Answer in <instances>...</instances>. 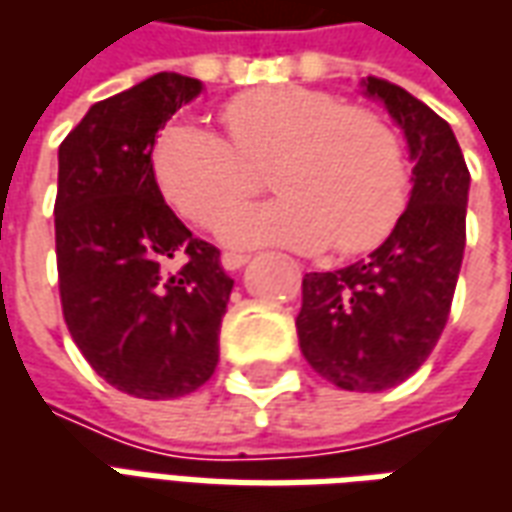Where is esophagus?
Returning a JSON list of instances; mask_svg holds the SVG:
<instances>
[{
    "label": "esophagus",
    "instance_id": "obj_1",
    "mask_svg": "<svg viewBox=\"0 0 512 512\" xmlns=\"http://www.w3.org/2000/svg\"><path fill=\"white\" fill-rule=\"evenodd\" d=\"M249 255H241V252H224L222 255V268L224 271H238L241 266H246Z\"/></svg>",
    "mask_w": 512,
    "mask_h": 512
}]
</instances>
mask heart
Segmentation results:
<instances>
[{
	"label": "heart",
	"instance_id": "heart-1",
	"mask_svg": "<svg viewBox=\"0 0 512 512\" xmlns=\"http://www.w3.org/2000/svg\"><path fill=\"white\" fill-rule=\"evenodd\" d=\"M227 139L197 123L158 136L153 172L164 200L189 222L211 227L256 185L255 168L275 164L280 197L222 217L227 246H285L359 255L395 230L408 200L400 136L367 109L304 87L274 84L222 106Z\"/></svg>",
	"mask_w": 512,
	"mask_h": 512
}]
</instances>
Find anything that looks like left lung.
Instances as JSON below:
<instances>
[{"label":"left lung","mask_w":512,"mask_h":512,"mask_svg":"<svg viewBox=\"0 0 512 512\" xmlns=\"http://www.w3.org/2000/svg\"><path fill=\"white\" fill-rule=\"evenodd\" d=\"M406 136L411 194L395 230L365 260L301 279L296 332L312 370L348 392H384L439 343L466 246L469 169L447 120L392 82L367 76Z\"/></svg>","instance_id":"8db88e82"}]
</instances>
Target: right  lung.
<instances>
[{"mask_svg": "<svg viewBox=\"0 0 512 512\" xmlns=\"http://www.w3.org/2000/svg\"><path fill=\"white\" fill-rule=\"evenodd\" d=\"M200 93V79L156 73L90 106L60 145L62 315L95 373L145 400L213 376L233 290L219 249L172 213L153 172L156 134Z\"/></svg>", "mask_w": 512, "mask_h": 512, "instance_id": "add662e5", "label": "right lung"}]
</instances>
